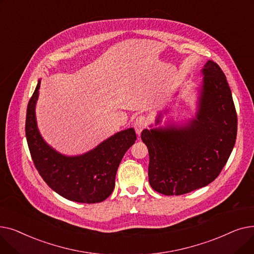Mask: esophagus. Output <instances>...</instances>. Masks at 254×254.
Here are the masks:
<instances>
[{
    "label": "esophagus",
    "mask_w": 254,
    "mask_h": 254,
    "mask_svg": "<svg viewBox=\"0 0 254 254\" xmlns=\"http://www.w3.org/2000/svg\"><path fill=\"white\" fill-rule=\"evenodd\" d=\"M147 123H148V119H147V117H145V116H139V117H137L136 119H135V122H134V127H135V130H136V132L137 134L140 136L141 135V132H142V130L147 127Z\"/></svg>",
    "instance_id": "34e87169"
}]
</instances>
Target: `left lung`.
Wrapping results in <instances>:
<instances>
[{
  "label": "left lung",
  "instance_id": "8db88e82",
  "mask_svg": "<svg viewBox=\"0 0 254 254\" xmlns=\"http://www.w3.org/2000/svg\"><path fill=\"white\" fill-rule=\"evenodd\" d=\"M196 87L194 117L183 123L145 128L142 141L149 152L151 188L165 195H180L202 189L214 180L233 151L237 137V113L232 91L220 66L208 61ZM155 119L162 123L163 114Z\"/></svg>",
  "mask_w": 254,
  "mask_h": 254
}]
</instances>
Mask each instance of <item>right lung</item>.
<instances>
[{"mask_svg": "<svg viewBox=\"0 0 254 254\" xmlns=\"http://www.w3.org/2000/svg\"><path fill=\"white\" fill-rule=\"evenodd\" d=\"M40 84L41 79L29 102L25 119L26 141L36 169L49 188L66 199L85 204L103 202L112 193L119 164L137 139L135 129L117 131L83 154H63L51 147L38 128Z\"/></svg>", "mask_w": 254, "mask_h": 254, "instance_id": "1", "label": "right lung"}]
</instances>
